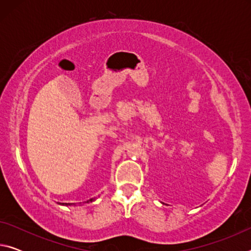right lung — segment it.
Segmentation results:
<instances>
[{"instance_id": "obj_1", "label": "right lung", "mask_w": 251, "mask_h": 251, "mask_svg": "<svg viewBox=\"0 0 251 251\" xmlns=\"http://www.w3.org/2000/svg\"><path fill=\"white\" fill-rule=\"evenodd\" d=\"M95 199L96 198H91L90 201H84L83 203H88V202H93V201H95ZM59 205H62V206H73V205H75V203H73V202H58ZM79 203H82V202H79Z\"/></svg>"}]
</instances>
